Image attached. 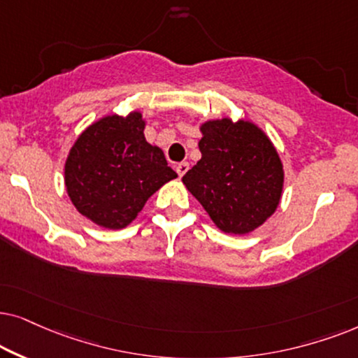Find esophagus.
I'll return each mask as SVG.
<instances>
[{
  "mask_svg": "<svg viewBox=\"0 0 358 358\" xmlns=\"http://www.w3.org/2000/svg\"><path fill=\"white\" fill-rule=\"evenodd\" d=\"M188 169H189L188 162H182V164L176 165V173H178V176H183L188 171Z\"/></svg>",
  "mask_w": 358,
  "mask_h": 358,
  "instance_id": "34e87169",
  "label": "esophagus"
}]
</instances>
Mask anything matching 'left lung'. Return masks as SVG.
<instances>
[{
	"instance_id": "obj_1",
	"label": "left lung",
	"mask_w": 358,
	"mask_h": 358,
	"mask_svg": "<svg viewBox=\"0 0 358 358\" xmlns=\"http://www.w3.org/2000/svg\"><path fill=\"white\" fill-rule=\"evenodd\" d=\"M201 159L182 182L224 232L247 234L278 206L283 165L255 124L224 117L201 126Z\"/></svg>"
}]
</instances>
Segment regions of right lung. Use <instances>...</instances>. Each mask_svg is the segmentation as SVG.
<instances>
[{
	"label": "right lung",
	"instance_id": "1",
	"mask_svg": "<svg viewBox=\"0 0 358 358\" xmlns=\"http://www.w3.org/2000/svg\"><path fill=\"white\" fill-rule=\"evenodd\" d=\"M141 113L99 119L82 132L65 164V187L78 213L106 229L134 221L147 199L176 173L144 137Z\"/></svg>",
	"mask_w": 358,
	"mask_h": 358
}]
</instances>
